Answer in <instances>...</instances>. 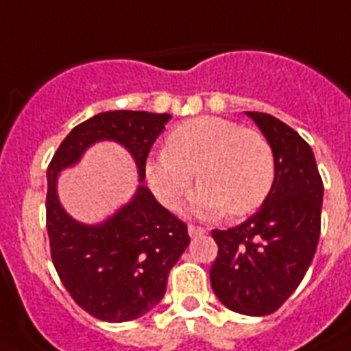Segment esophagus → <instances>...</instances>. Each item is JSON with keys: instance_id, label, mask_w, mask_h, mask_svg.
Returning <instances> with one entry per match:
<instances>
[{"instance_id": "1", "label": "esophagus", "mask_w": 351, "mask_h": 351, "mask_svg": "<svg viewBox=\"0 0 351 351\" xmlns=\"http://www.w3.org/2000/svg\"><path fill=\"white\" fill-rule=\"evenodd\" d=\"M187 232H189L191 237H199V235L205 234V228H202V226H194V225H189V228H187Z\"/></svg>"}]
</instances>
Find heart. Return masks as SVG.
Here are the masks:
<instances>
[{
  "mask_svg": "<svg viewBox=\"0 0 351 351\" xmlns=\"http://www.w3.org/2000/svg\"><path fill=\"white\" fill-rule=\"evenodd\" d=\"M146 180L167 208L182 202L194 171L199 187L189 207L198 216H244L258 208L275 182V157L266 137L237 121L202 116L171 132L166 149L146 162Z\"/></svg>",
  "mask_w": 351,
  "mask_h": 351,
  "instance_id": "obj_1",
  "label": "heart"
}]
</instances>
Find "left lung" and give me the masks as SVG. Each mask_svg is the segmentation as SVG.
Masks as SVG:
<instances>
[{"label":"left lung","mask_w":351,"mask_h":351,"mask_svg":"<svg viewBox=\"0 0 351 351\" xmlns=\"http://www.w3.org/2000/svg\"><path fill=\"white\" fill-rule=\"evenodd\" d=\"M246 116L273 149L275 182L252 217L228 230H212L219 252L210 284L230 311L267 316L294 293L314 258L323 182L314 153L298 132L269 114Z\"/></svg>","instance_id":"1"}]
</instances>
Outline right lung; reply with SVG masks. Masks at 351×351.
<instances>
[{"label": "right lung", "mask_w": 351, "mask_h": 351, "mask_svg": "<svg viewBox=\"0 0 351 351\" xmlns=\"http://www.w3.org/2000/svg\"><path fill=\"white\" fill-rule=\"evenodd\" d=\"M169 119V114L144 110L99 112L75 126L49 162L46 226L53 264L73 300L101 321L123 323L152 311L164 298L171 267L191 243L187 225L144 185L148 153ZM101 140L131 153L140 185L112 217L87 226L61 207L58 176Z\"/></svg>", "instance_id": "right-lung-1"}]
</instances>
